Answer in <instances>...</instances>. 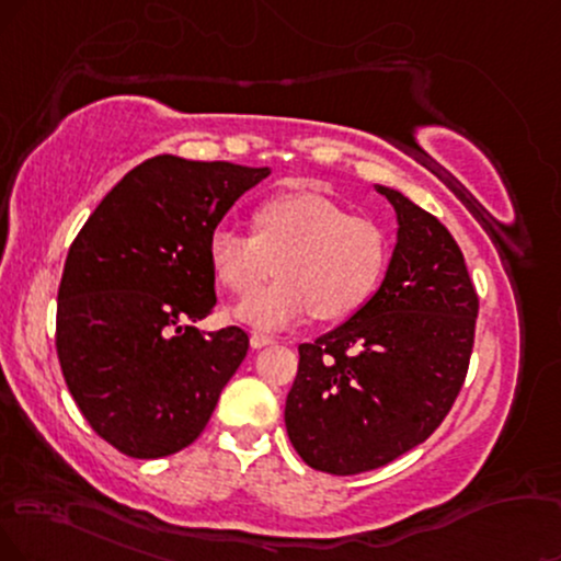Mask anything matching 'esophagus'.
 <instances>
[{
	"mask_svg": "<svg viewBox=\"0 0 561 561\" xmlns=\"http://www.w3.org/2000/svg\"><path fill=\"white\" fill-rule=\"evenodd\" d=\"M249 343H252V348H265V345H273V343H275V337L262 335V333H254L252 337H249Z\"/></svg>",
	"mask_w": 561,
	"mask_h": 561,
	"instance_id": "obj_1",
	"label": "esophagus"
}]
</instances>
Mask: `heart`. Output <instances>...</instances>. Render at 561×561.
I'll list each match as a JSON object with an SVG mask.
<instances>
[{"instance_id": "b5f03b06", "label": "heart", "mask_w": 561, "mask_h": 561, "mask_svg": "<svg viewBox=\"0 0 561 561\" xmlns=\"http://www.w3.org/2000/svg\"><path fill=\"white\" fill-rule=\"evenodd\" d=\"M254 237L220 224L207 239V260L228 291L245 296L272 270L282 278L233 307V320L280 330L314 314L337 322L354 314L382 280L390 241L369 220L333 199L294 192L254 210Z\"/></svg>"}]
</instances>
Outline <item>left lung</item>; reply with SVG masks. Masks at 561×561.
I'll use <instances>...</instances> for the list:
<instances>
[{"label": "left lung", "instance_id": "1", "mask_svg": "<svg viewBox=\"0 0 561 561\" xmlns=\"http://www.w3.org/2000/svg\"><path fill=\"white\" fill-rule=\"evenodd\" d=\"M398 237L377 291L348 320L299 345L288 439L314 471H375L421 445L458 398L479 296L460 247L432 213L377 184Z\"/></svg>", "mask_w": 561, "mask_h": 561}]
</instances>
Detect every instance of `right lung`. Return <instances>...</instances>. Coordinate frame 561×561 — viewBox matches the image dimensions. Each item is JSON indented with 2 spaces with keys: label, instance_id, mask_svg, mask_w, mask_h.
Instances as JSON below:
<instances>
[{
  "label": "right lung",
  "instance_id": "1",
  "mask_svg": "<svg viewBox=\"0 0 561 561\" xmlns=\"http://www.w3.org/2000/svg\"><path fill=\"white\" fill-rule=\"evenodd\" d=\"M270 169L156 156L101 199L69 247L57 354L93 432L129 458H165L199 437L244 362L239 328L203 335L216 307L207 239Z\"/></svg>",
  "mask_w": 561,
  "mask_h": 561
}]
</instances>
